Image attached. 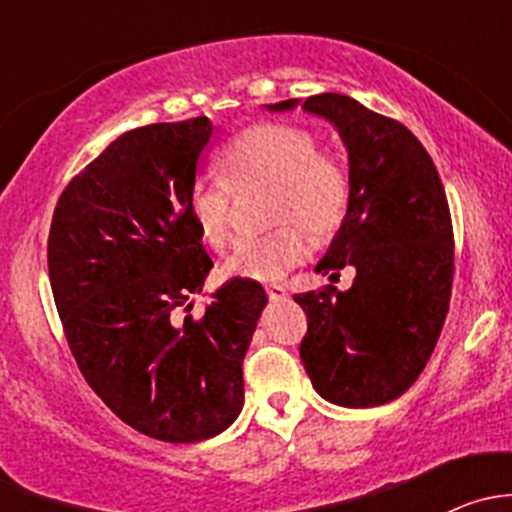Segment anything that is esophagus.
<instances>
[{"label":"esophagus","mask_w":512,"mask_h":512,"mask_svg":"<svg viewBox=\"0 0 512 512\" xmlns=\"http://www.w3.org/2000/svg\"><path fill=\"white\" fill-rule=\"evenodd\" d=\"M265 292H267V297L272 299V302H275V299H285L287 297V289L282 285H267Z\"/></svg>","instance_id":"1"}]
</instances>
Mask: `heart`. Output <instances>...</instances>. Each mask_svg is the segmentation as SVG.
<instances>
[{"mask_svg":"<svg viewBox=\"0 0 512 512\" xmlns=\"http://www.w3.org/2000/svg\"><path fill=\"white\" fill-rule=\"evenodd\" d=\"M220 178L200 180L188 198L198 235L220 250L232 235V193L267 188V213L275 230L240 237L225 272L255 282L282 280L312 250L309 229L329 237L352 208V173L332 151H319L312 131L292 123L245 128L218 160ZM307 226L306 231L303 227Z\"/></svg>","mask_w":512,"mask_h":512,"instance_id":"heart-1","label":"heart"}]
</instances>
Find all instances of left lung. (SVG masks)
Segmentation results:
<instances>
[{
	"instance_id": "8db88e82",
	"label": "left lung",
	"mask_w": 512,
	"mask_h": 512,
	"mask_svg": "<svg viewBox=\"0 0 512 512\" xmlns=\"http://www.w3.org/2000/svg\"><path fill=\"white\" fill-rule=\"evenodd\" d=\"M297 98L270 103L289 111ZM304 111L342 136L352 208L317 272L354 285L294 294L307 314L299 356L322 399L349 409L389 404L418 379L441 337L453 285V225L446 190L404 123L344 94L309 96Z\"/></svg>"
}]
</instances>
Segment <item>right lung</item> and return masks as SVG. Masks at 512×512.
Masks as SVG:
<instances>
[{"label": "right lung", "mask_w": 512, "mask_h": 512, "mask_svg": "<svg viewBox=\"0 0 512 512\" xmlns=\"http://www.w3.org/2000/svg\"><path fill=\"white\" fill-rule=\"evenodd\" d=\"M213 136L205 116L118 136L61 193L49 280L66 342L123 423L168 443L223 433L245 404L242 359L267 304L260 282H225L200 319L213 260L188 213Z\"/></svg>", "instance_id": "add662e5"}]
</instances>
